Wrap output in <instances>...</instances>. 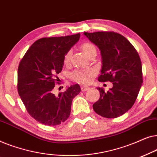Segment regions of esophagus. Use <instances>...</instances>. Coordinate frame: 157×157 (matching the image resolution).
Instances as JSON below:
<instances>
[{
	"instance_id": "esophagus-1",
	"label": "esophagus",
	"mask_w": 157,
	"mask_h": 157,
	"mask_svg": "<svg viewBox=\"0 0 157 157\" xmlns=\"http://www.w3.org/2000/svg\"><path fill=\"white\" fill-rule=\"evenodd\" d=\"M90 88L89 86H81V91H87V90H89Z\"/></svg>"
}]
</instances>
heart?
Masks as SVG:
<instances>
[{
  "instance_id": "obj_1",
  "label": "heart",
  "mask_w": 157,
  "mask_h": 157,
  "mask_svg": "<svg viewBox=\"0 0 157 157\" xmlns=\"http://www.w3.org/2000/svg\"><path fill=\"white\" fill-rule=\"evenodd\" d=\"M80 48L87 56L90 57L94 53H96V47L89 42H83L81 44ZM71 51H68L63 56V62L65 65H68L71 61ZM95 70L92 68H77L71 75L72 80L81 84H88L91 82L93 77L95 76Z\"/></svg>"
}]
</instances>
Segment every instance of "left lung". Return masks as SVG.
<instances>
[{
    "label": "left lung",
    "instance_id": "8db88e82",
    "mask_svg": "<svg viewBox=\"0 0 157 157\" xmlns=\"http://www.w3.org/2000/svg\"><path fill=\"white\" fill-rule=\"evenodd\" d=\"M84 35L98 47L101 53V74L98 80L113 83V87L106 92L97 88L100 98L93 104L94 110L108 119L119 117L133 106L142 85V66L139 53L118 33L84 32Z\"/></svg>",
    "mask_w": 157,
    "mask_h": 157
}]
</instances>
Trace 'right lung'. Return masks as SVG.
<instances>
[{
  "label": "right lung",
  "mask_w": 157,
  "mask_h": 157,
  "mask_svg": "<svg viewBox=\"0 0 157 157\" xmlns=\"http://www.w3.org/2000/svg\"><path fill=\"white\" fill-rule=\"evenodd\" d=\"M80 34L46 37L33 43L18 68V92L28 113L44 125L56 126L70 116L72 100L80 93L78 84L63 93H53L60 79L65 53L78 41Z\"/></svg>",
  "instance_id": "right-lung-1"
}]
</instances>
